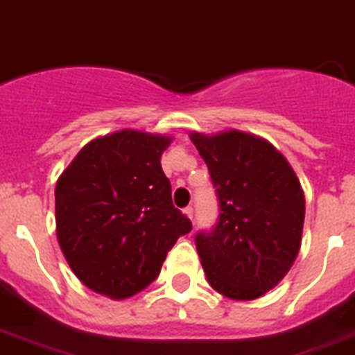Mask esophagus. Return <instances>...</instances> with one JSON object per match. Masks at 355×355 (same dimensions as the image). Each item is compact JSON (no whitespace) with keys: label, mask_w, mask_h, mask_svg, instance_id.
Segmentation results:
<instances>
[{"label":"esophagus","mask_w":355,"mask_h":355,"mask_svg":"<svg viewBox=\"0 0 355 355\" xmlns=\"http://www.w3.org/2000/svg\"><path fill=\"white\" fill-rule=\"evenodd\" d=\"M184 213H186L187 217H189V218H191V220H193V207H191V206H187L186 209H184Z\"/></svg>","instance_id":"obj_1"}]
</instances>
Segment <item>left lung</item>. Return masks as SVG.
I'll return each instance as SVG.
<instances>
[{
  "instance_id": "1",
  "label": "left lung",
  "mask_w": 355,
  "mask_h": 355,
  "mask_svg": "<svg viewBox=\"0 0 355 355\" xmlns=\"http://www.w3.org/2000/svg\"><path fill=\"white\" fill-rule=\"evenodd\" d=\"M189 138L218 198L215 227L195 235L207 282L230 299L261 297L281 282L301 248V184L286 158L262 138L241 131Z\"/></svg>"
}]
</instances>
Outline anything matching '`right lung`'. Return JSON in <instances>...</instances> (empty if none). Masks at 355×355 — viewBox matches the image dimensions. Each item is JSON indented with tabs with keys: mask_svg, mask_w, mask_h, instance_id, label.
Returning <instances> with one entry per match:
<instances>
[{
	"mask_svg": "<svg viewBox=\"0 0 355 355\" xmlns=\"http://www.w3.org/2000/svg\"><path fill=\"white\" fill-rule=\"evenodd\" d=\"M169 144L131 129L94 138L58 178V243L94 292L112 299L138 293L158 277L177 239L191 232L160 166Z\"/></svg>",
	"mask_w": 355,
	"mask_h": 355,
	"instance_id": "add662e5",
	"label": "right lung"
}]
</instances>
